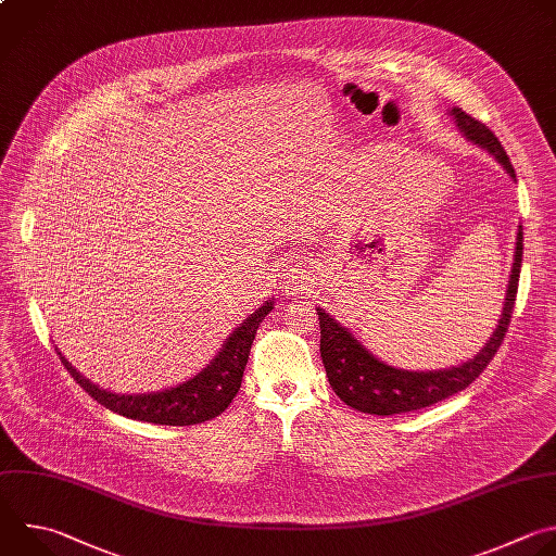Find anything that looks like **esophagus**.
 Segmentation results:
<instances>
[{
	"label": "esophagus",
	"instance_id": "obj_1",
	"mask_svg": "<svg viewBox=\"0 0 556 556\" xmlns=\"http://www.w3.org/2000/svg\"><path fill=\"white\" fill-rule=\"evenodd\" d=\"M301 277H303V273H299V270H290L288 273V283H296V281H301Z\"/></svg>",
	"mask_w": 556,
	"mask_h": 556
}]
</instances>
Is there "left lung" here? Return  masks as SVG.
Returning a JSON list of instances; mask_svg holds the SVG:
<instances>
[{
  "label": "left lung",
  "instance_id": "1",
  "mask_svg": "<svg viewBox=\"0 0 556 556\" xmlns=\"http://www.w3.org/2000/svg\"><path fill=\"white\" fill-rule=\"evenodd\" d=\"M463 137L478 148L486 150L495 161L506 169V174L515 180V169L504 152L500 139L484 126L482 122L467 115L463 109L454 106L447 111ZM521 253H523V233L517 229L515 255L508 275L506 296L502 303V314L489 340L482 349L471 355L467 362L450 368H437V371H408L393 364H387L378 355L368 351L344 325H340L329 312L316 307L318 325H320V357L333 393L351 408L368 415H402L413 413L426 406H432L463 389H467L493 359L500 349L504 333L510 323V312L515 305L517 281L521 270Z\"/></svg>",
  "mask_w": 556,
  "mask_h": 556
}]
</instances>
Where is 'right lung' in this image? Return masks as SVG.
<instances>
[{"mask_svg": "<svg viewBox=\"0 0 556 556\" xmlns=\"http://www.w3.org/2000/svg\"><path fill=\"white\" fill-rule=\"evenodd\" d=\"M275 301L268 299L253 314H249L231 333L225 338L216 357L194 378L185 380L182 384L156 391V393H113L89 378H85L78 368L63 355L56 346L61 362L67 366L72 378L104 408L146 424L159 426H194L210 421L225 413L231 400L238 395L244 368L249 362L251 344L255 340L257 327L264 316L270 314Z\"/></svg>", "mask_w": 556, "mask_h": 556, "instance_id": "obj_1", "label": "right lung"}]
</instances>
